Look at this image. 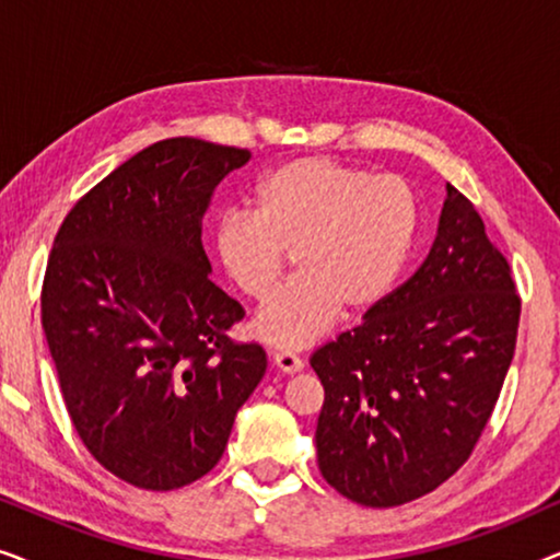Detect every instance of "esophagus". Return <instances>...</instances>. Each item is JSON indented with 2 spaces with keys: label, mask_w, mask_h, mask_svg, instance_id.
I'll return each mask as SVG.
<instances>
[{
  "label": "esophagus",
  "mask_w": 560,
  "mask_h": 560,
  "mask_svg": "<svg viewBox=\"0 0 560 560\" xmlns=\"http://www.w3.org/2000/svg\"><path fill=\"white\" fill-rule=\"evenodd\" d=\"M272 362H275V366H278L280 372H285V374H295V372H301L303 366H305L303 359L298 357L295 351H288V349L275 351V354H272Z\"/></svg>",
  "instance_id": "obj_1"
}]
</instances>
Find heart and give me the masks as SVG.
I'll list each match as a JSON object with an SVG mask.
<instances>
[{
    "mask_svg": "<svg viewBox=\"0 0 560 560\" xmlns=\"http://www.w3.org/2000/svg\"><path fill=\"white\" fill-rule=\"evenodd\" d=\"M420 203L400 175L328 158H298L265 175L255 213L226 211L213 229L221 270L244 295L265 298L293 252L298 278L257 311L252 328L280 349H301L343 308L364 313L400 280L418 240Z\"/></svg>",
    "mask_w": 560,
    "mask_h": 560,
    "instance_id": "b5f03b06",
    "label": "heart"
}]
</instances>
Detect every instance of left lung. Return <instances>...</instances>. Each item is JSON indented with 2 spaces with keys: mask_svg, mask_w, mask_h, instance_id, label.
I'll return each mask as SVG.
<instances>
[{
  "mask_svg": "<svg viewBox=\"0 0 560 560\" xmlns=\"http://www.w3.org/2000/svg\"><path fill=\"white\" fill-rule=\"evenodd\" d=\"M517 324L508 259L448 183L418 272L311 357L326 393L316 451L328 485L364 508H397L454 477L492 416Z\"/></svg>",
  "mask_w": 560,
  "mask_h": 560,
  "instance_id": "left-lung-1",
  "label": "left lung"
}]
</instances>
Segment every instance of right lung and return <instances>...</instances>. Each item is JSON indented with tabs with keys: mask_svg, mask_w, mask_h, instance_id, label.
<instances>
[{
	"mask_svg": "<svg viewBox=\"0 0 560 560\" xmlns=\"http://www.w3.org/2000/svg\"><path fill=\"white\" fill-rule=\"evenodd\" d=\"M249 150L196 137L150 144L60 224L43 328L60 393L91 456L152 492L219 464L236 410L265 377L259 343L226 336L244 308L213 285L201 221Z\"/></svg>",
	"mask_w": 560,
	"mask_h": 560,
	"instance_id": "1",
	"label": "right lung"
}]
</instances>
